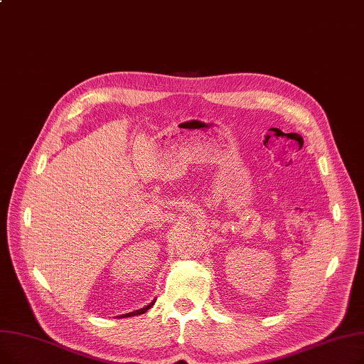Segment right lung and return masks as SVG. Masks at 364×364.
Returning a JSON list of instances; mask_svg holds the SVG:
<instances>
[{"instance_id": "obj_1", "label": "right lung", "mask_w": 364, "mask_h": 364, "mask_svg": "<svg viewBox=\"0 0 364 364\" xmlns=\"http://www.w3.org/2000/svg\"><path fill=\"white\" fill-rule=\"evenodd\" d=\"M153 305H154V302H151L150 305H147V306H144V308H141V309H138V311H132V312H129V314H124V315H122V317H134V315H141V314L147 312Z\"/></svg>"}]
</instances>
